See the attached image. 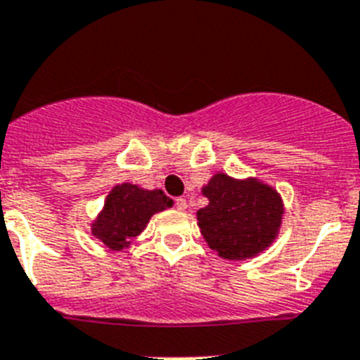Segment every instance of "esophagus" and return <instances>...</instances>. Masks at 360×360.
<instances>
[{
    "mask_svg": "<svg viewBox=\"0 0 360 360\" xmlns=\"http://www.w3.org/2000/svg\"><path fill=\"white\" fill-rule=\"evenodd\" d=\"M186 199H183V198H177L176 199V208L177 210H186Z\"/></svg>",
    "mask_w": 360,
    "mask_h": 360,
    "instance_id": "1",
    "label": "esophagus"
}]
</instances>
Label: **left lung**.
<instances>
[{"instance_id": "8db88e82", "label": "left lung", "mask_w": 360, "mask_h": 360, "mask_svg": "<svg viewBox=\"0 0 360 360\" xmlns=\"http://www.w3.org/2000/svg\"><path fill=\"white\" fill-rule=\"evenodd\" d=\"M202 195L208 205L198 212V224L212 250L230 261L261 254L274 243L283 219V201L259 179H233L215 174Z\"/></svg>"}]
</instances>
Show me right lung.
I'll return each mask as SVG.
<instances>
[{
    "instance_id": "1",
    "label": "right lung",
    "mask_w": 360,
    "mask_h": 360,
    "mask_svg": "<svg viewBox=\"0 0 360 360\" xmlns=\"http://www.w3.org/2000/svg\"><path fill=\"white\" fill-rule=\"evenodd\" d=\"M172 205L174 201L162 190H143L130 183L117 184L94 221L92 233L108 248L123 250L145 230L152 215Z\"/></svg>"
}]
</instances>
